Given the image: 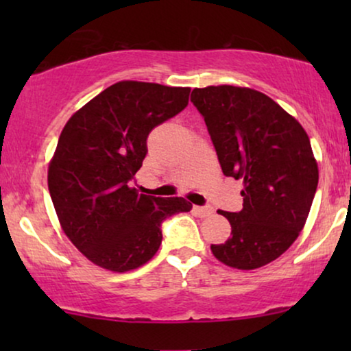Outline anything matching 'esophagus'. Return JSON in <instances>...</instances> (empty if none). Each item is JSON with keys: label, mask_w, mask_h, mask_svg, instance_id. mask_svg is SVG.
<instances>
[{"label": "esophagus", "mask_w": 351, "mask_h": 351, "mask_svg": "<svg viewBox=\"0 0 351 351\" xmlns=\"http://www.w3.org/2000/svg\"><path fill=\"white\" fill-rule=\"evenodd\" d=\"M193 210L199 215V217H208V215L214 213L213 208H209V206H195Z\"/></svg>", "instance_id": "34e87169"}]
</instances>
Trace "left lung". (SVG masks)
Here are the masks:
<instances>
[{
  "label": "left lung",
  "instance_id": "8db88e82",
  "mask_svg": "<svg viewBox=\"0 0 351 351\" xmlns=\"http://www.w3.org/2000/svg\"><path fill=\"white\" fill-rule=\"evenodd\" d=\"M227 177L243 180V209L217 210L232 237L210 244L214 257L238 270H256L285 254L308 217L318 162L305 129L268 95L239 86L191 93Z\"/></svg>",
  "mask_w": 351,
  "mask_h": 351
}]
</instances>
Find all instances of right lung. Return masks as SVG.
<instances>
[{"label":"right lung","instance_id":"1","mask_svg":"<svg viewBox=\"0 0 351 351\" xmlns=\"http://www.w3.org/2000/svg\"><path fill=\"white\" fill-rule=\"evenodd\" d=\"M190 88L119 81L71 114L47 169L60 227L94 265L114 273L145 265L160 249L161 222L189 213L185 198L129 186L153 128L189 105Z\"/></svg>","mask_w":351,"mask_h":351}]
</instances>
